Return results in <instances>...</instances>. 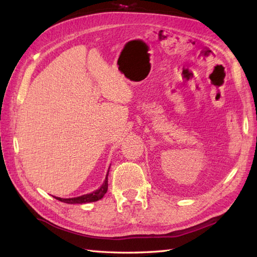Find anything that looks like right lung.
Returning <instances> with one entry per match:
<instances>
[{
  "label": "right lung",
  "instance_id": "right-lung-1",
  "mask_svg": "<svg viewBox=\"0 0 257 257\" xmlns=\"http://www.w3.org/2000/svg\"><path fill=\"white\" fill-rule=\"evenodd\" d=\"M109 172V171H108ZM108 172H107V176L105 181H103L101 187L94 191V192L88 193V194H84V195H80L77 196V198H69V199H63V198H58V196H54L56 200L64 202V203H68V204H83V203H89V202H96L98 200L102 199V196L106 194L107 190H108Z\"/></svg>",
  "mask_w": 257,
  "mask_h": 257
}]
</instances>
